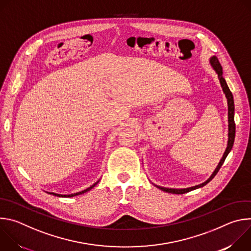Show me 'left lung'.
<instances>
[{
  "label": "left lung",
  "instance_id": "1",
  "mask_svg": "<svg viewBox=\"0 0 251 251\" xmlns=\"http://www.w3.org/2000/svg\"><path fill=\"white\" fill-rule=\"evenodd\" d=\"M209 63L210 65L212 66L213 70L216 71L217 75H218V77H219V80H220V83H221V86L223 88V91L224 93L226 94V100H227V107H228V113H227V116H228V140H227V146H226V149L223 155V158L221 159L219 165L217 166L216 170L213 171V173L211 174V176L207 178V180L205 182H203L202 184H200L198 186H194V187H191V188H186V189H169V188H164V187H160V186H157L155 184H153L154 186H156L158 189H160L161 191L163 192H166V193H171V194H177V195H182V194H185V193H188V192H191V191H194L196 189H199V188H201L203 186H205L208 182H210L212 178L214 177V176H216L218 174V172L220 171L221 167L223 166L226 158L227 157L228 153L230 152V150L232 149V146H233V142H234V137H235V123H234V101H233V96H232V93L231 91L229 90L227 84H226V79L224 78L223 76V67L219 61V59L217 58V56H211L209 58Z\"/></svg>",
  "mask_w": 251,
  "mask_h": 251
}]
</instances>
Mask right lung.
I'll list each match as a JSON object with an SVG mask.
<instances>
[{
    "mask_svg": "<svg viewBox=\"0 0 251 251\" xmlns=\"http://www.w3.org/2000/svg\"><path fill=\"white\" fill-rule=\"evenodd\" d=\"M98 182H99V181H97L96 183H94L92 186H90L89 188H87V189H86V190H84V191H81V192H78V193H75V194H71V195H59V194H55V193H49V192H47V193H49L50 195H53V196H55V197H59V198H71V197H75V196H78V195H82V194H84V193H86V192L90 191L92 188H94V187L98 184Z\"/></svg>",
    "mask_w": 251,
    "mask_h": 251,
    "instance_id": "right-lung-1",
    "label": "right lung"
}]
</instances>
